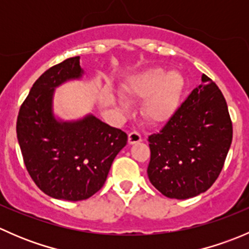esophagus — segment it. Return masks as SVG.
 <instances>
[{
    "label": "esophagus",
    "mask_w": 249,
    "mask_h": 249,
    "mask_svg": "<svg viewBox=\"0 0 249 249\" xmlns=\"http://www.w3.org/2000/svg\"><path fill=\"white\" fill-rule=\"evenodd\" d=\"M142 141V136L140 135V132L137 131H131L129 134V143L130 144H134V143H139Z\"/></svg>",
    "instance_id": "1"
}]
</instances>
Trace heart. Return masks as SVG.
Instances as JSON below:
<instances>
[{"label": "heart", "instance_id": "obj_1", "mask_svg": "<svg viewBox=\"0 0 249 249\" xmlns=\"http://www.w3.org/2000/svg\"><path fill=\"white\" fill-rule=\"evenodd\" d=\"M183 78L178 72L166 73L162 69H150L131 78L126 88V95L134 99H148L144 105V113L152 122L159 123L169 119L177 109L182 95ZM123 110L127 108L126 102L118 100Z\"/></svg>", "mask_w": 249, "mask_h": 249}]
</instances>
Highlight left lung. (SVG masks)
<instances>
[{
    "label": "left lung",
    "instance_id": "obj_1",
    "mask_svg": "<svg viewBox=\"0 0 249 249\" xmlns=\"http://www.w3.org/2000/svg\"><path fill=\"white\" fill-rule=\"evenodd\" d=\"M158 134L148 137L150 183L170 199L184 200L212 187L232 141V123L219 88L202 74Z\"/></svg>",
    "mask_w": 249,
    "mask_h": 249
}]
</instances>
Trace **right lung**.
I'll return each mask as SVG.
<instances>
[{
  "instance_id": "right-lung-1",
  "label": "right lung",
  "mask_w": 249,
  "mask_h": 249,
  "mask_svg": "<svg viewBox=\"0 0 249 249\" xmlns=\"http://www.w3.org/2000/svg\"><path fill=\"white\" fill-rule=\"evenodd\" d=\"M83 73L79 56L50 67L32 85L18 114V142L27 172L54 199L79 201L92 196L127 143L124 131L92 114L74 122L55 118V88Z\"/></svg>"
}]
</instances>
